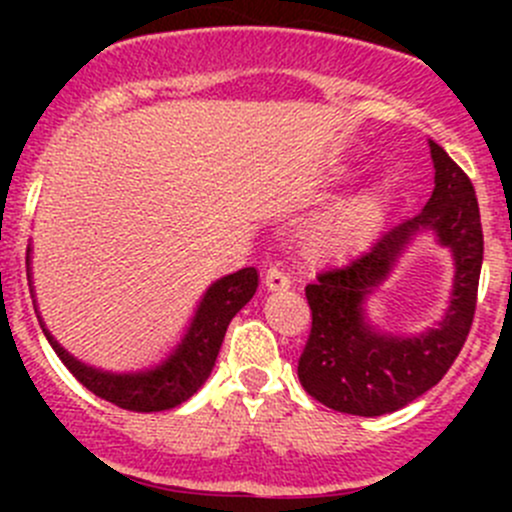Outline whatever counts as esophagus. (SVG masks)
Here are the masks:
<instances>
[{
    "instance_id": "34e87169",
    "label": "esophagus",
    "mask_w": 512,
    "mask_h": 512,
    "mask_svg": "<svg viewBox=\"0 0 512 512\" xmlns=\"http://www.w3.org/2000/svg\"><path fill=\"white\" fill-rule=\"evenodd\" d=\"M289 285H292V280H289V275L282 267L272 265L270 270L265 272V287L270 289V292H285Z\"/></svg>"
}]
</instances>
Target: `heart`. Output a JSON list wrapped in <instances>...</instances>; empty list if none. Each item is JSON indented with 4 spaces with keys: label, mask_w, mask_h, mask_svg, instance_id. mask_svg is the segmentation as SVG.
I'll return each mask as SVG.
<instances>
[{
    "label": "heart",
    "mask_w": 512,
    "mask_h": 512,
    "mask_svg": "<svg viewBox=\"0 0 512 512\" xmlns=\"http://www.w3.org/2000/svg\"><path fill=\"white\" fill-rule=\"evenodd\" d=\"M389 210V190L369 188L334 205L309 232V240L324 255H347L364 245Z\"/></svg>",
    "instance_id": "b5f03b06"
}]
</instances>
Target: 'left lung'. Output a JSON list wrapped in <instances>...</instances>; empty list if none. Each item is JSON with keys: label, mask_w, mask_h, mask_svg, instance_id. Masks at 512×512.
<instances>
[{"label": "left lung", "mask_w": 512, "mask_h": 512, "mask_svg": "<svg viewBox=\"0 0 512 512\" xmlns=\"http://www.w3.org/2000/svg\"><path fill=\"white\" fill-rule=\"evenodd\" d=\"M428 148L436 175L421 213L381 232L369 250L322 272L304 289L312 332L297 376L309 396L342 414L384 416L404 409L443 379L471 332L483 265L476 190L438 143L428 141ZM423 231L452 250L457 265L452 299L436 328L411 338L391 335L370 322L365 302Z\"/></svg>", "instance_id": "obj_1"}]
</instances>
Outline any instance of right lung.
I'll return each instance as SVG.
<instances>
[{"mask_svg": "<svg viewBox=\"0 0 512 512\" xmlns=\"http://www.w3.org/2000/svg\"><path fill=\"white\" fill-rule=\"evenodd\" d=\"M32 247L27 250V275L29 289L32 287ZM257 292V270L255 267H245L232 275L220 277L213 285L205 289L203 299L198 302L193 319H190L188 329L180 337V342L170 349V354L151 369L141 371H103L96 366L84 364L76 359L74 354L66 352L46 324L41 322L44 337L49 339L51 349L56 356L64 361L66 369L81 381L89 391H94L101 399L111 401V404L121 406L126 411H138V414H151V411L175 409L183 401H188L200 386L208 381L210 371H213L215 359H218L220 347L227 332L230 319L245 307ZM36 309V299H34Z\"/></svg>", "mask_w": 512, "mask_h": 512, "instance_id": "right-lung-1", "label": "right lung"}]
</instances>
